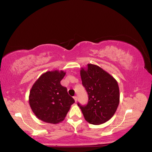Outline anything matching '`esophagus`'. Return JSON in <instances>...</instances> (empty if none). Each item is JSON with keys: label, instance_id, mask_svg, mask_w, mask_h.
I'll use <instances>...</instances> for the list:
<instances>
[{"label": "esophagus", "instance_id": "34e87169", "mask_svg": "<svg viewBox=\"0 0 152 152\" xmlns=\"http://www.w3.org/2000/svg\"><path fill=\"white\" fill-rule=\"evenodd\" d=\"M74 100H75V102H77V96H74Z\"/></svg>", "mask_w": 152, "mask_h": 152}]
</instances>
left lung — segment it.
<instances>
[{
  "label": "left lung",
  "instance_id": "8db88e82",
  "mask_svg": "<svg viewBox=\"0 0 152 152\" xmlns=\"http://www.w3.org/2000/svg\"><path fill=\"white\" fill-rule=\"evenodd\" d=\"M82 85L88 96V103L82 106L78 102L86 121L101 124L111 119L119 103V89L117 81L101 67L88 64L80 70Z\"/></svg>",
  "mask_w": 152,
  "mask_h": 152
}]
</instances>
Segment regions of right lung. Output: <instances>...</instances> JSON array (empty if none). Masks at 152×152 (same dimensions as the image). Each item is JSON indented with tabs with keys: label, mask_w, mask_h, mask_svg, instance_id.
<instances>
[{
	"label": "right lung",
	"mask_w": 152,
	"mask_h": 152,
	"mask_svg": "<svg viewBox=\"0 0 152 152\" xmlns=\"http://www.w3.org/2000/svg\"><path fill=\"white\" fill-rule=\"evenodd\" d=\"M64 71H48L41 75L31 88L29 103L35 116L44 122L56 124L64 121L74 99L62 86Z\"/></svg>",
	"instance_id": "1"
}]
</instances>
